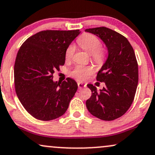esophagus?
<instances>
[{
    "label": "esophagus",
    "instance_id": "obj_1",
    "mask_svg": "<svg viewBox=\"0 0 155 155\" xmlns=\"http://www.w3.org/2000/svg\"><path fill=\"white\" fill-rule=\"evenodd\" d=\"M78 88H85V87L86 86V84L79 82V83H78Z\"/></svg>",
    "mask_w": 155,
    "mask_h": 155
}]
</instances>
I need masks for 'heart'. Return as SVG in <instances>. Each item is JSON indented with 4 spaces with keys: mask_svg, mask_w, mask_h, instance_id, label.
<instances>
[{
    "mask_svg": "<svg viewBox=\"0 0 155 155\" xmlns=\"http://www.w3.org/2000/svg\"><path fill=\"white\" fill-rule=\"evenodd\" d=\"M78 44L82 48L86 51L92 56L93 59L96 62H101L104 57V51L101 47V42L96 35L91 34H85L78 40ZM75 47L74 45H69L65 52V59H70L73 56ZM94 68L91 66H84L78 64L70 72V75L79 81H84L92 73H94Z\"/></svg>",
    "mask_w": 155,
    "mask_h": 155,
    "instance_id": "b5f03b06",
    "label": "heart"
}]
</instances>
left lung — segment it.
Segmentation results:
<instances>
[{
    "mask_svg": "<svg viewBox=\"0 0 155 155\" xmlns=\"http://www.w3.org/2000/svg\"><path fill=\"white\" fill-rule=\"evenodd\" d=\"M106 45L108 57L97 74V81L105 86L97 91L92 84L90 99L85 102L91 114L102 120H114L128 111L135 96L139 69L134 48L126 38L115 31L101 27L86 29Z\"/></svg>",
    "mask_w": 155,
    "mask_h": 155,
    "instance_id": "obj_1",
    "label": "left lung"
}]
</instances>
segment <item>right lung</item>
Wrapping results in <instances>:
<instances>
[{"label":"right lung","instance_id":"obj_1","mask_svg":"<svg viewBox=\"0 0 155 155\" xmlns=\"http://www.w3.org/2000/svg\"><path fill=\"white\" fill-rule=\"evenodd\" d=\"M81 33L76 30H45L24 42L14 64L18 99L32 117L48 121L65 113L78 90L73 79L53 81V74L64 64L65 52Z\"/></svg>","mask_w":155,"mask_h":155}]
</instances>
